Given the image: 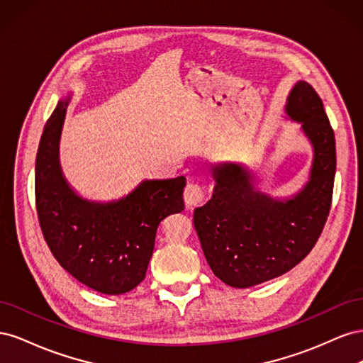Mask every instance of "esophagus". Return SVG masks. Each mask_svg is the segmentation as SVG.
<instances>
[{"instance_id": "esophagus-1", "label": "esophagus", "mask_w": 363, "mask_h": 363, "mask_svg": "<svg viewBox=\"0 0 363 363\" xmlns=\"http://www.w3.org/2000/svg\"><path fill=\"white\" fill-rule=\"evenodd\" d=\"M204 201V192L200 184L189 183L184 189V203L189 208L200 206Z\"/></svg>"}]
</instances>
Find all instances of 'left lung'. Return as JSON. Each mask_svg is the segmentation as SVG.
Returning <instances> with one entry per match:
<instances>
[{
	"label": "left lung",
	"mask_w": 363,
	"mask_h": 363,
	"mask_svg": "<svg viewBox=\"0 0 363 363\" xmlns=\"http://www.w3.org/2000/svg\"><path fill=\"white\" fill-rule=\"evenodd\" d=\"M286 116L312 145L309 179L289 196H271L240 163L212 164V199L194 212L208 267L228 286L245 289L288 272L309 255L330 212L336 171L335 133L313 87L298 80Z\"/></svg>",
	"instance_id": "1"
}]
</instances>
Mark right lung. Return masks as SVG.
I'll list each match as a JSON object with an SVG mask.
<instances>
[{
    "label": "right lung",
    "instance_id": "obj_1",
    "mask_svg": "<svg viewBox=\"0 0 363 363\" xmlns=\"http://www.w3.org/2000/svg\"><path fill=\"white\" fill-rule=\"evenodd\" d=\"M71 94L43 127L36 156V208L43 238L72 277L96 292L121 295L145 279L162 219L184 208L186 179L140 182L112 201L79 195L65 179L59 145Z\"/></svg>",
    "mask_w": 363,
    "mask_h": 363
}]
</instances>
